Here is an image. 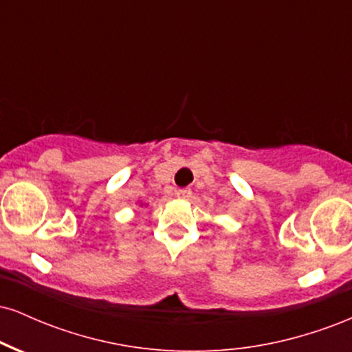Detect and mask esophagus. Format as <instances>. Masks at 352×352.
Segmentation results:
<instances>
[{"mask_svg":"<svg viewBox=\"0 0 352 352\" xmlns=\"http://www.w3.org/2000/svg\"><path fill=\"white\" fill-rule=\"evenodd\" d=\"M175 195L182 200H187V199H190V197H192V190H190V188H180V190H177Z\"/></svg>","mask_w":352,"mask_h":352,"instance_id":"esophagus-1","label":"esophagus"}]
</instances>
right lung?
Returning <instances> with one entry per match:
<instances>
[{
    "label": "right lung",
    "instance_id": "right-lung-1",
    "mask_svg": "<svg viewBox=\"0 0 352 352\" xmlns=\"http://www.w3.org/2000/svg\"><path fill=\"white\" fill-rule=\"evenodd\" d=\"M142 205H144V204H140V207H142Z\"/></svg>",
    "mask_w": 352,
    "mask_h": 352
}]
</instances>
